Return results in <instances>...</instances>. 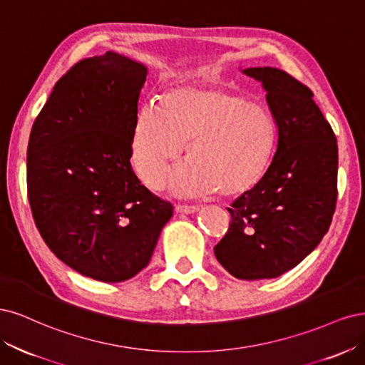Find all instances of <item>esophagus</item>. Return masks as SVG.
I'll return each instance as SVG.
<instances>
[{
    "mask_svg": "<svg viewBox=\"0 0 365 365\" xmlns=\"http://www.w3.org/2000/svg\"><path fill=\"white\" fill-rule=\"evenodd\" d=\"M175 210L182 214H194L198 210V206H191V205H178L175 206Z\"/></svg>",
    "mask_w": 365,
    "mask_h": 365,
    "instance_id": "34e87169",
    "label": "esophagus"
}]
</instances>
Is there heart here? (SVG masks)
I'll use <instances>...</instances> for the list:
<instances>
[{"instance_id":"1","label":"heart","mask_w":365,"mask_h":365,"mask_svg":"<svg viewBox=\"0 0 365 365\" xmlns=\"http://www.w3.org/2000/svg\"><path fill=\"white\" fill-rule=\"evenodd\" d=\"M276 124L265 104L225 88L175 86L162 109H139L132 138L133 165L159 190L186 145L190 160L173 178L180 194H241L262 178L272 156Z\"/></svg>"}]
</instances>
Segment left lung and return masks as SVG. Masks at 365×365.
I'll use <instances>...</instances> for the list:
<instances>
[{"label": "left lung", "mask_w": 365, "mask_h": 365, "mask_svg": "<svg viewBox=\"0 0 365 365\" xmlns=\"http://www.w3.org/2000/svg\"><path fill=\"white\" fill-rule=\"evenodd\" d=\"M242 73L267 92L276 148L259 182L227 207L230 225L214 253L233 277L273 279L300 264L331 226L338 147L308 86L277 68Z\"/></svg>", "instance_id": "left-lung-1"}]
</instances>
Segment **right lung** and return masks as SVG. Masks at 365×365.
<instances>
[{
    "instance_id": "right-lung-1",
    "label": "right lung",
    "mask_w": 365,
    "mask_h": 365,
    "mask_svg": "<svg viewBox=\"0 0 365 365\" xmlns=\"http://www.w3.org/2000/svg\"><path fill=\"white\" fill-rule=\"evenodd\" d=\"M147 68L118 53L83 58L57 81L31 127L29 202L50 250L86 277L136 276L173 205L132 170V138Z\"/></svg>"
}]
</instances>
